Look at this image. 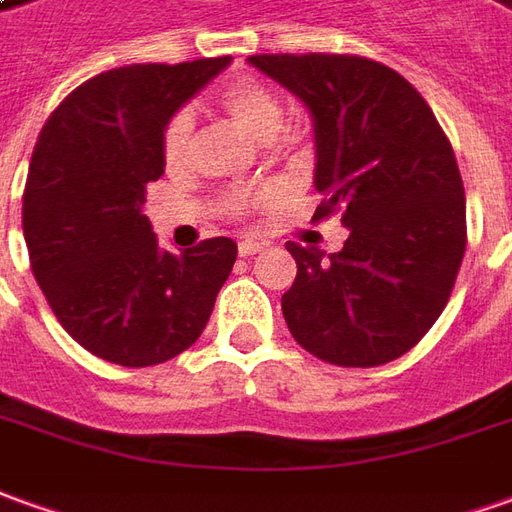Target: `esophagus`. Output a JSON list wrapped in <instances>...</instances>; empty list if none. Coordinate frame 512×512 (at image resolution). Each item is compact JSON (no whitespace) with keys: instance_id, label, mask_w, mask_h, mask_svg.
<instances>
[{"instance_id":"34e87169","label":"esophagus","mask_w":512,"mask_h":512,"mask_svg":"<svg viewBox=\"0 0 512 512\" xmlns=\"http://www.w3.org/2000/svg\"><path fill=\"white\" fill-rule=\"evenodd\" d=\"M262 248L264 245L262 242H256V239H242V242H239V256H256Z\"/></svg>"}]
</instances>
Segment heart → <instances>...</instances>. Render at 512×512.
Wrapping results in <instances>:
<instances>
[{
    "mask_svg": "<svg viewBox=\"0 0 512 512\" xmlns=\"http://www.w3.org/2000/svg\"><path fill=\"white\" fill-rule=\"evenodd\" d=\"M217 102H220L222 111L234 119L236 128L245 130L253 142H273L281 130V122H284V111H281V102L276 100V94L270 88H264L262 83L250 80V77L228 83L220 91ZM189 144H192V114L181 111L169 119L167 130H164V161H167V167H181L186 161V153H189ZM228 203H231V209L239 211L248 206L250 197L234 195Z\"/></svg>",
    "mask_w": 512,
    "mask_h": 512,
    "instance_id": "b5f03b06",
    "label": "heart"
}]
</instances>
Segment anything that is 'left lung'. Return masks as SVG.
Wrapping results in <instances>:
<instances>
[{
  "mask_svg": "<svg viewBox=\"0 0 512 512\" xmlns=\"http://www.w3.org/2000/svg\"><path fill=\"white\" fill-rule=\"evenodd\" d=\"M303 102L315 136V217L343 214V250L287 242V329L331 365L407 354L449 303L465 253V192L432 108L390 66L354 55H253Z\"/></svg>",
  "mask_w": 512,
  "mask_h": 512,
  "instance_id": "1",
  "label": "left lung"
}]
</instances>
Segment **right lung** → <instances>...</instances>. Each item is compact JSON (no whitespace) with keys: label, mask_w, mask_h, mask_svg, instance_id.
Instances as JSON below:
<instances>
[{"label":"right lung","mask_w":512,"mask_h":512,"mask_svg":"<svg viewBox=\"0 0 512 512\" xmlns=\"http://www.w3.org/2000/svg\"><path fill=\"white\" fill-rule=\"evenodd\" d=\"M231 63H133L77 86L35 142L21 228L33 276L61 326L94 357L147 368L178 357L209 323L236 242L158 248L144 214L164 175V130Z\"/></svg>","instance_id":"obj_1"}]
</instances>
